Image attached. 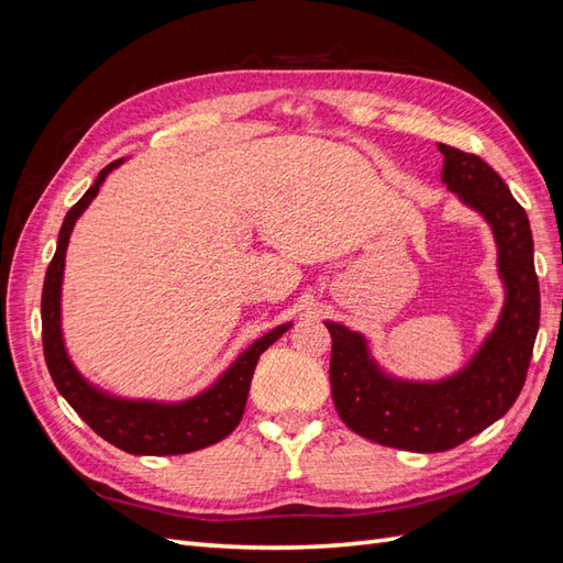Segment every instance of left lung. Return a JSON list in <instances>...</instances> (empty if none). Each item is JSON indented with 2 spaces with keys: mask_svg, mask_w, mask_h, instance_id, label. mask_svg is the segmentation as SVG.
<instances>
[{
  "mask_svg": "<svg viewBox=\"0 0 563 563\" xmlns=\"http://www.w3.org/2000/svg\"><path fill=\"white\" fill-rule=\"evenodd\" d=\"M439 150L441 180L486 218L496 236L505 284L496 329L465 368L434 383H413L387 376L362 333L327 321L333 338L331 395L340 420L376 444L416 453L455 449L509 411L523 387L540 323L533 234L521 203L482 157L444 143Z\"/></svg>",
  "mask_w": 563,
  "mask_h": 563,
  "instance_id": "1",
  "label": "left lung"
}]
</instances>
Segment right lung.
Masks as SVG:
<instances>
[{"instance_id":"right-lung-1","label":"right lung","mask_w":563,"mask_h":563,"mask_svg":"<svg viewBox=\"0 0 563 563\" xmlns=\"http://www.w3.org/2000/svg\"><path fill=\"white\" fill-rule=\"evenodd\" d=\"M122 162L124 159L108 164L63 220L58 246L54 253V261H51L46 269L42 291L44 360L51 378H54V385L58 387L65 401L75 408L77 416L87 422L96 434L110 441L112 446L133 455H180L216 444V441L225 439L236 424H240L255 364H258L261 354L275 343V340H279L288 329H291V321L282 323V327L272 329L263 338L255 340L253 345H249L240 356H236V360L223 371V376H220L211 387L185 401L164 404L114 397L84 378L75 368L70 356H67L60 329L65 251L77 218L89 209V203L96 199L100 185H103L108 174H112Z\"/></svg>"}]
</instances>
